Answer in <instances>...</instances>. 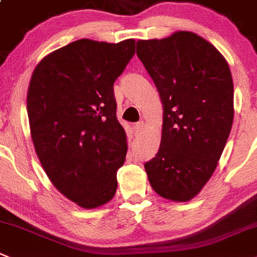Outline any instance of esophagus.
Wrapping results in <instances>:
<instances>
[{"instance_id": "esophagus-1", "label": "esophagus", "mask_w": 257, "mask_h": 257, "mask_svg": "<svg viewBox=\"0 0 257 257\" xmlns=\"http://www.w3.org/2000/svg\"><path fill=\"white\" fill-rule=\"evenodd\" d=\"M144 128H145V122L144 121H139L134 124V130H135L136 134H141L144 131Z\"/></svg>"}]
</instances>
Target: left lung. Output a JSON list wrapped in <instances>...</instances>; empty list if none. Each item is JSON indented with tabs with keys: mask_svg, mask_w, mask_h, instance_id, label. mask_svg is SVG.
Instances as JSON below:
<instances>
[{
	"mask_svg": "<svg viewBox=\"0 0 257 257\" xmlns=\"http://www.w3.org/2000/svg\"><path fill=\"white\" fill-rule=\"evenodd\" d=\"M136 45L164 107L160 148L145 163L149 182L161 197L187 202L212 177L231 133V70L212 44L190 31Z\"/></svg>",
	"mask_w": 257,
	"mask_h": 257,
	"instance_id": "8db88e82",
	"label": "left lung"
}]
</instances>
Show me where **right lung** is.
I'll use <instances>...</instances> for the list:
<instances>
[{"label": "right lung", "mask_w": 257, "mask_h": 257, "mask_svg": "<svg viewBox=\"0 0 257 257\" xmlns=\"http://www.w3.org/2000/svg\"><path fill=\"white\" fill-rule=\"evenodd\" d=\"M135 55V40L73 41L46 55L28 92L31 138L54 187L83 208L112 199L127 153L113 83Z\"/></svg>", "instance_id": "1"}]
</instances>
